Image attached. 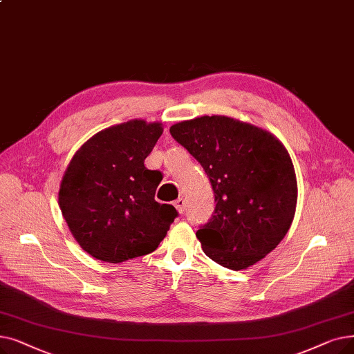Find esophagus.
I'll return each instance as SVG.
<instances>
[{"label":"esophagus","mask_w":354,"mask_h":354,"mask_svg":"<svg viewBox=\"0 0 354 354\" xmlns=\"http://www.w3.org/2000/svg\"><path fill=\"white\" fill-rule=\"evenodd\" d=\"M175 207H176V209H178L180 214H185V209H187L185 199H183V198H178L176 201H175Z\"/></svg>","instance_id":"1"}]
</instances>
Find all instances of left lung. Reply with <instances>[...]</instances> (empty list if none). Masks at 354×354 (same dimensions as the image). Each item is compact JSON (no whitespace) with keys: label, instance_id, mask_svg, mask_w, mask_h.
<instances>
[{"label":"left lung","instance_id":"left-lung-1","mask_svg":"<svg viewBox=\"0 0 354 354\" xmlns=\"http://www.w3.org/2000/svg\"><path fill=\"white\" fill-rule=\"evenodd\" d=\"M174 139L201 163L215 196L212 217L196 232L204 253L241 270L278 245L297 208V176L288 150L266 130L204 115L171 127Z\"/></svg>","mask_w":354,"mask_h":354}]
</instances>
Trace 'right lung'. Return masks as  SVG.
<instances>
[{"instance_id":"1","label":"right lung","mask_w":354,"mask_h":354,"mask_svg":"<svg viewBox=\"0 0 354 354\" xmlns=\"http://www.w3.org/2000/svg\"><path fill=\"white\" fill-rule=\"evenodd\" d=\"M162 133L160 122L131 120L97 133L72 158L59 205L92 257L121 263L155 252L178 217L174 205L156 203L162 175L145 166Z\"/></svg>"}]
</instances>
